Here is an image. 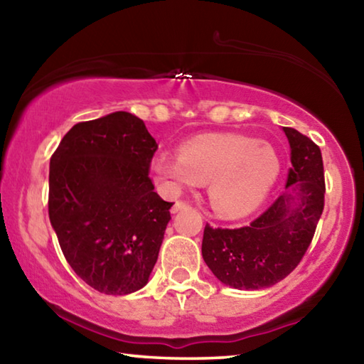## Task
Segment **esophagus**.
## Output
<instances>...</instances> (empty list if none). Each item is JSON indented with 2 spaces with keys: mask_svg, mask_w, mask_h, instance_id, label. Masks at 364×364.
Listing matches in <instances>:
<instances>
[{
  "mask_svg": "<svg viewBox=\"0 0 364 364\" xmlns=\"http://www.w3.org/2000/svg\"><path fill=\"white\" fill-rule=\"evenodd\" d=\"M189 204L188 202H183V200H176L173 207H171V213H178L180 210H183V208H188Z\"/></svg>",
  "mask_w": 364,
  "mask_h": 364,
  "instance_id": "34e87169",
  "label": "esophagus"
}]
</instances>
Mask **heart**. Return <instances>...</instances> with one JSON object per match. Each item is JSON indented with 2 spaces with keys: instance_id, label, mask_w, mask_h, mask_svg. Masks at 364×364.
Here are the masks:
<instances>
[{
  "instance_id": "b5f03b06",
  "label": "heart",
  "mask_w": 364,
  "mask_h": 364,
  "mask_svg": "<svg viewBox=\"0 0 364 364\" xmlns=\"http://www.w3.org/2000/svg\"><path fill=\"white\" fill-rule=\"evenodd\" d=\"M151 170L170 196L184 188L208 184L213 212L239 220L255 212L278 181L281 160L274 147L244 134L197 138L181 146L180 157L157 154Z\"/></svg>"
}]
</instances>
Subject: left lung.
<instances>
[{
	"mask_svg": "<svg viewBox=\"0 0 364 364\" xmlns=\"http://www.w3.org/2000/svg\"><path fill=\"white\" fill-rule=\"evenodd\" d=\"M291 146L286 193L249 226H205L202 257L223 284L258 291L284 279L300 263L324 208V167L319 147L294 128H282Z\"/></svg>",
	"mask_w": 364,
	"mask_h": 364,
	"instance_id": "8db88e82",
	"label": "left lung"
}]
</instances>
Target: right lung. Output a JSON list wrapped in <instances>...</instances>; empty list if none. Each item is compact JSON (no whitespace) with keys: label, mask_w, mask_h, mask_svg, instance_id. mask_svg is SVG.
I'll use <instances>...</instances> for the list:
<instances>
[{"label":"right lung","mask_w":364,"mask_h":364,"mask_svg":"<svg viewBox=\"0 0 364 364\" xmlns=\"http://www.w3.org/2000/svg\"><path fill=\"white\" fill-rule=\"evenodd\" d=\"M144 122L114 112L73 125L49 162V220L65 260L109 295L139 291L157 262L171 202L149 178L157 151Z\"/></svg>","instance_id":"1"}]
</instances>
